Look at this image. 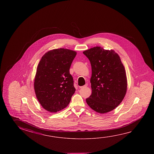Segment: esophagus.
Here are the masks:
<instances>
[{"label":"esophagus","instance_id":"obj_1","mask_svg":"<svg viewBox=\"0 0 154 154\" xmlns=\"http://www.w3.org/2000/svg\"><path fill=\"white\" fill-rule=\"evenodd\" d=\"M87 86H88V84H86L85 85L83 86H80V87H79V88H86Z\"/></svg>","mask_w":154,"mask_h":154}]
</instances>
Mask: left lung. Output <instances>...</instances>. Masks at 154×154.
Returning a JSON list of instances; mask_svg holds the SVG:
<instances>
[{"instance_id":"1","label":"left lung","mask_w":154,"mask_h":154,"mask_svg":"<svg viewBox=\"0 0 154 154\" xmlns=\"http://www.w3.org/2000/svg\"><path fill=\"white\" fill-rule=\"evenodd\" d=\"M92 68V94L86 99L91 109L106 113L121 103L127 91L126 72L121 60L113 50L96 47L84 51Z\"/></svg>"}]
</instances>
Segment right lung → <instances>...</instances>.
Here are the masks:
<instances>
[{
    "label": "right lung",
    "instance_id": "right-lung-1",
    "mask_svg": "<svg viewBox=\"0 0 154 154\" xmlns=\"http://www.w3.org/2000/svg\"><path fill=\"white\" fill-rule=\"evenodd\" d=\"M76 54L60 48L49 51L41 59L34 85L38 101L45 110L55 113L70 103L76 88L69 70Z\"/></svg>",
    "mask_w": 154,
    "mask_h": 154
}]
</instances>
